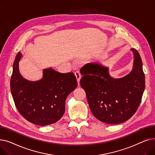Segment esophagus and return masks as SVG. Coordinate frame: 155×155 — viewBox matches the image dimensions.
Wrapping results in <instances>:
<instances>
[{
  "label": "esophagus",
  "instance_id": "esophagus-1",
  "mask_svg": "<svg viewBox=\"0 0 155 155\" xmlns=\"http://www.w3.org/2000/svg\"><path fill=\"white\" fill-rule=\"evenodd\" d=\"M75 75L77 78V82L79 84L80 83V78H81V75L79 71H76L75 72Z\"/></svg>",
  "mask_w": 155,
  "mask_h": 155
}]
</instances>
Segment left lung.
I'll return each mask as SVG.
<instances>
[{
  "mask_svg": "<svg viewBox=\"0 0 155 155\" xmlns=\"http://www.w3.org/2000/svg\"><path fill=\"white\" fill-rule=\"evenodd\" d=\"M131 71L120 78H114L108 68L87 63L81 68L80 85L86 92L89 107L95 118L104 123L120 124L131 118L141 102L145 88L143 63L134 48Z\"/></svg>",
  "mask_w": 155,
  "mask_h": 155,
  "instance_id": "1",
  "label": "left lung"
}]
</instances>
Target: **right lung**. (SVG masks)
<instances>
[{
    "label": "right lung",
    "instance_id": "obj_1",
    "mask_svg": "<svg viewBox=\"0 0 155 155\" xmlns=\"http://www.w3.org/2000/svg\"><path fill=\"white\" fill-rule=\"evenodd\" d=\"M21 52L15 56L11 78V91L15 107L24 118L41 126L54 124L63 116L67 96L77 87L74 73L44 69L43 78L32 82L19 70Z\"/></svg>",
    "mask_w": 155,
    "mask_h": 155
}]
</instances>
